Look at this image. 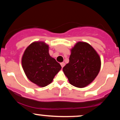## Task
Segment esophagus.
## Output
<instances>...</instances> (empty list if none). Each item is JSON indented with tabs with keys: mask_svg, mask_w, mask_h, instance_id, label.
<instances>
[{
	"mask_svg": "<svg viewBox=\"0 0 120 120\" xmlns=\"http://www.w3.org/2000/svg\"><path fill=\"white\" fill-rule=\"evenodd\" d=\"M60 65H61L62 68H63V67H64V65H65V63H64V62H62V63H60Z\"/></svg>",
	"mask_w": 120,
	"mask_h": 120,
	"instance_id": "1",
	"label": "esophagus"
}]
</instances>
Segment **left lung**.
<instances>
[{
    "label": "left lung",
    "mask_w": 120,
    "mask_h": 120,
    "mask_svg": "<svg viewBox=\"0 0 120 120\" xmlns=\"http://www.w3.org/2000/svg\"><path fill=\"white\" fill-rule=\"evenodd\" d=\"M101 67L100 56L89 43L78 42L71 49L69 62L63 71L73 86L83 88L94 80Z\"/></svg>",
    "instance_id": "obj_1"
}]
</instances>
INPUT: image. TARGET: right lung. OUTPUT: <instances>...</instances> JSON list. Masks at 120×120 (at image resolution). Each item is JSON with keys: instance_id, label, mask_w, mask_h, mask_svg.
<instances>
[{"instance_id": "1", "label": "right lung", "mask_w": 120, "mask_h": 120, "mask_svg": "<svg viewBox=\"0 0 120 120\" xmlns=\"http://www.w3.org/2000/svg\"><path fill=\"white\" fill-rule=\"evenodd\" d=\"M26 75L39 87L50 84L61 67L49 54V46L44 42H34L25 51L21 60Z\"/></svg>"}]
</instances>
